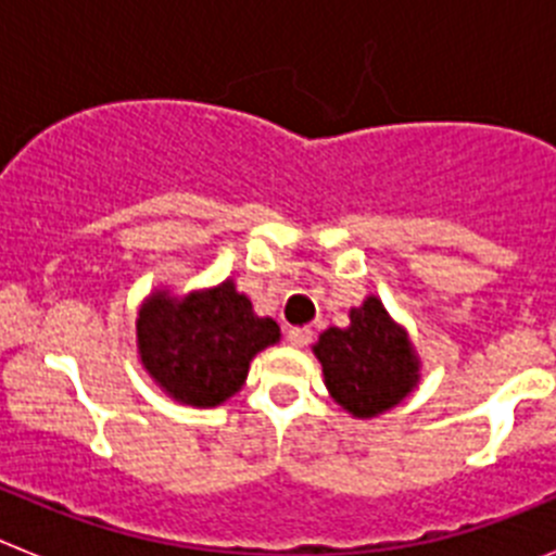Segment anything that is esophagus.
<instances>
[{"instance_id": "obj_1", "label": "esophagus", "mask_w": 556, "mask_h": 556, "mask_svg": "<svg viewBox=\"0 0 556 556\" xmlns=\"http://www.w3.org/2000/svg\"><path fill=\"white\" fill-rule=\"evenodd\" d=\"M312 337H314V331L308 326H303V328H289L287 331V339H289V345H294V348H306L308 342H312Z\"/></svg>"}]
</instances>
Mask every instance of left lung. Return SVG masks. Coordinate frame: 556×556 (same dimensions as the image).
I'll return each instance as SVG.
<instances>
[{
	"mask_svg": "<svg viewBox=\"0 0 556 556\" xmlns=\"http://www.w3.org/2000/svg\"><path fill=\"white\" fill-rule=\"evenodd\" d=\"M331 397L353 417H376L397 406L420 381V358L409 333L370 294L351 308V326L328 328L312 348Z\"/></svg>",
	"mask_w": 556,
	"mask_h": 556,
	"instance_id": "left-lung-1",
	"label": "left lung"
}]
</instances>
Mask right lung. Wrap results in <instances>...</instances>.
I'll return each mask as SVG.
<instances>
[{
    "label": "right lung",
    "instance_id": "right-lung-1",
    "mask_svg": "<svg viewBox=\"0 0 556 556\" xmlns=\"http://www.w3.org/2000/svg\"><path fill=\"white\" fill-rule=\"evenodd\" d=\"M278 339V323L258 317L233 281L184 298L159 289L141 303L136 320V345L152 381L178 404L200 409L242 390L255 353Z\"/></svg>",
    "mask_w": 556,
    "mask_h": 556
}]
</instances>
